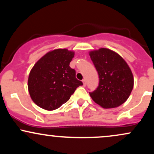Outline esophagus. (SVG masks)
Listing matches in <instances>:
<instances>
[{
	"label": "esophagus",
	"instance_id": "obj_1",
	"mask_svg": "<svg viewBox=\"0 0 154 154\" xmlns=\"http://www.w3.org/2000/svg\"><path fill=\"white\" fill-rule=\"evenodd\" d=\"M82 82H83V85L85 86L86 85V79H82Z\"/></svg>",
	"mask_w": 154,
	"mask_h": 154
}]
</instances>
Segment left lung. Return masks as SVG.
<instances>
[{"instance_id": "obj_1", "label": "left lung", "mask_w": 154, "mask_h": 154, "mask_svg": "<svg viewBox=\"0 0 154 154\" xmlns=\"http://www.w3.org/2000/svg\"><path fill=\"white\" fill-rule=\"evenodd\" d=\"M99 76V84L90 95L104 109L115 108L125 103L134 85L131 69L119 54L107 48L90 52Z\"/></svg>"}]
</instances>
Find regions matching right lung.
Segmentation results:
<instances>
[{
	"label": "right lung",
	"instance_id": "right-lung-1",
	"mask_svg": "<svg viewBox=\"0 0 154 154\" xmlns=\"http://www.w3.org/2000/svg\"><path fill=\"white\" fill-rule=\"evenodd\" d=\"M75 56L67 49L47 53L32 67L28 78L32 100L48 111L59 109L69 100L82 82L76 78V72L69 66Z\"/></svg>",
	"mask_w": 154,
	"mask_h": 154
}]
</instances>
